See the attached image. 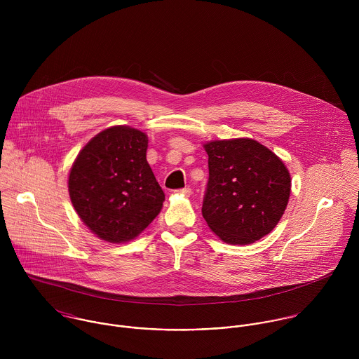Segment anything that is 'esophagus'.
Listing matches in <instances>:
<instances>
[{"mask_svg":"<svg viewBox=\"0 0 359 359\" xmlns=\"http://www.w3.org/2000/svg\"><path fill=\"white\" fill-rule=\"evenodd\" d=\"M177 194H180V195H182V196H191L192 195V189L191 188H182V189H178V191H175Z\"/></svg>","mask_w":359,"mask_h":359,"instance_id":"esophagus-1","label":"esophagus"}]
</instances>
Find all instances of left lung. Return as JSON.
Returning <instances> with one entry per match:
<instances>
[{"instance_id":"8db88e82","label":"left lung","mask_w":359,"mask_h":359,"mask_svg":"<svg viewBox=\"0 0 359 359\" xmlns=\"http://www.w3.org/2000/svg\"><path fill=\"white\" fill-rule=\"evenodd\" d=\"M202 214L210 229L231 245H249L279 222L290 196L283 161L255 140L212 141Z\"/></svg>"}]
</instances>
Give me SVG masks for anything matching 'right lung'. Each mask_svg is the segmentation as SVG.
<instances>
[{
	"label": "right lung",
	"mask_w": 359,
	"mask_h": 359,
	"mask_svg": "<svg viewBox=\"0 0 359 359\" xmlns=\"http://www.w3.org/2000/svg\"><path fill=\"white\" fill-rule=\"evenodd\" d=\"M148 137L116 126L94 137L79 154L69 175V194L83 222L103 241L138 236L165 199L147 161Z\"/></svg>",
	"instance_id": "add662e5"
}]
</instances>
